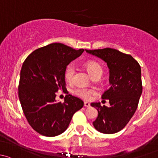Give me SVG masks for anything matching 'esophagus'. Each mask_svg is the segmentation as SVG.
<instances>
[{"label":"esophagus","mask_w":158,"mask_h":158,"mask_svg":"<svg viewBox=\"0 0 158 158\" xmlns=\"http://www.w3.org/2000/svg\"><path fill=\"white\" fill-rule=\"evenodd\" d=\"M84 106L85 107H90V104L88 103V102H84Z\"/></svg>","instance_id":"1"}]
</instances>
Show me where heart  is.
I'll return each mask as SVG.
<instances>
[{
    "label": "heart",
    "instance_id": "1",
    "mask_svg": "<svg viewBox=\"0 0 158 158\" xmlns=\"http://www.w3.org/2000/svg\"><path fill=\"white\" fill-rule=\"evenodd\" d=\"M85 68L89 74L93 77V78L98 76H101L103 73V68L98 62L95 61H88L85 63ZM74 73H75V68L72 63H70L66 66L64 70V78L68 82H72L74 79ZM72 94L77 97L84 100H90L91 97L96 94V91L92 89L86 88H76L72 90Z\"/></svg>",
    "mask_w": 158,
    "mask_h": 158
}]
</instances>
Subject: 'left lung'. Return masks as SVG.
I'll return each mask as SVG.
<instances>
[{
    "mask_svg": "<svg viewBox=\"0 0 158 158\" xmlns=\"http://www.w3.org/2000/svg\"><path fill=\"white\" fill-rule=\"evenodd\" d=\"M86 52L103 59L110 69V87L101 97L109 100L110 106L91 103L98 111L93 125L100 132L114 134L128 124L137 110L142 93L141 66L131 55L114 48L86 49Z\"/></svg>",
    "mask_w": 158,
    "mask_h": 158,
    "instance_id": "8db88e82",
    "label": "left lung"
}]
</instances>
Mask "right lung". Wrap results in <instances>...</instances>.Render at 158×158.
Listing matches in <instances>:
<instances>
[{
  "label": "right lung",
  "instance_id": "add662e5",
  "mask_svg": "<svg viewBox=\"0 0 158 158\" xmlns=\"http://www.w3.org/2000/svg\"><path fill=\"white\" fill-rule=\"evenodd\" d=\"M84 51L52 43L32 52L23 64L19 101L29 124L42 135L54 137L64 132L73 115L84 106L81 99L70 94L64 103L55 100V92L66 89V66Z\"/></svg>",
  "mask_w": 158,
  "mask_h": 158
}]
</instances>
